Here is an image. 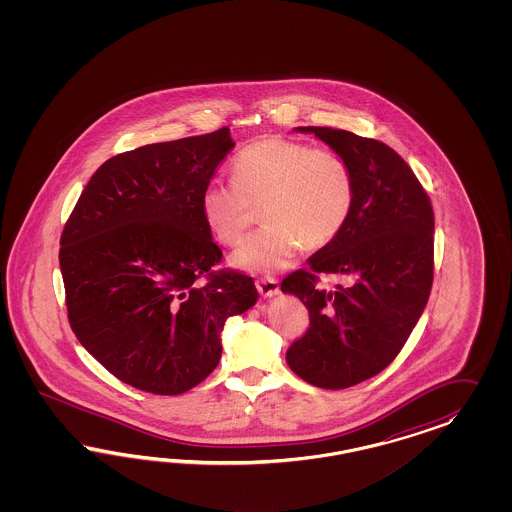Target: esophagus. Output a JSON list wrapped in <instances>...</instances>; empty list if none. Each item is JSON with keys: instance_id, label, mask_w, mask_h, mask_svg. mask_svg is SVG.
<instances>
[{"instance_id": "1", "label": "esophagus", "mask_w": 512, "mask_h": 512, "mask_svg": "<svg viewBox=\"0 0 512 512\" xmlns=\"http://www.w3.org/2000/svg\"><path fill=\"white\" fill-rule=\"evenodd\" d=\"M257 291L263 296H274L279 293L278 279L261 278L257 279Z\"/></svg>"}]
</instances>
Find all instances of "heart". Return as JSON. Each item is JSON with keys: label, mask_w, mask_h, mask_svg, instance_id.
Returning <instances> with one entry per match:
<instances>
[{"label": "heart", "mask_w": 512, "mask_h": 512, "mask_svg": "<svg viewBox=\"0 0 512 512\" xmlns=\"http://www.w3.org/2000/svg\"><path fill=\"white\" fill-rule=\"evenodd\" d=\"M231 184H208L199 208L217 242L236 246L253 223L251 208L261 206L263 231L231 257L246 272H274L300 248L330 244L355 202V176L343 155L283 137H261L242 148L231 163Z\"/></svg>", "instance_id": "heart-1"}]
</instances>
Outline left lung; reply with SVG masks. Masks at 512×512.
I'll return each instance as SVG.
<instances>
[{
	"label": "left lung",
	"instance_id": "1",
	"mask_svg": "<svg viewBox=\"0 0 512 512\" xmlns=\"http://www.w3.org/2000/svg\"><path fill=\"white\" fill-rule=\"evenodd\" d=\"M296 129L343 155L355 176L341 233L281 281L310 311L306 334L287 349L289 368L313 387L338 390L383 372L417 325L434 281V208L385 142L332 127ZM319 273L348 283L323 290Z\"/></svg>",
	"mask_w": 512,
	"mask_h": 512
}]
</instances>
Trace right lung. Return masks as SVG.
Returning a JSON list of instances; mask_svg holds the SVG:
<instances>
[{
  "label": "right lung",
  "mask_w": 512,
  "mask_h": 512,
  "mask_svg": "<svg viewBox=\"0 0 512 512\" xmlns=\"http://www.w3.org/2000/svg\"><path fill=\"white\" fill-rule=\"evenodd\" d=\"M229 127L107 159L63 227L69 325L114 377L176 396L221 358L225 321L257 302L253 278L214 266L223 253L201 193L233 150Z\"/></svg>",
  "instance_id": "right-lung-1"
}]
</instances>
